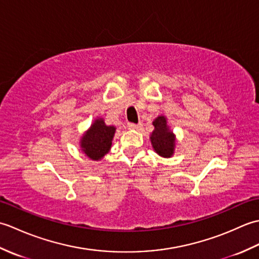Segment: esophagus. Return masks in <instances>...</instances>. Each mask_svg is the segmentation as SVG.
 <instances>
[{"instance_id":"1","label":"esophagus","mask_w":259,"mask_h":259,"mask_svg":"<svg viewBox=\"0 0 259 259\" xmlns=\"http://www.w3.org/2000/svg\"><path fill=\"white\" fill-rule=\"evenodd\" d=\"M126 126H128V129H130V130H137L140 125L136 124V123H128V125H126Z\"/></svg>"}]
</instances>
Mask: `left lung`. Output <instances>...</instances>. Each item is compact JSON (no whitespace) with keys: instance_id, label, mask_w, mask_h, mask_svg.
Masks as SVG:
<instances>
[{"instance_id":"8db88e82","label":"left lung","mask_w":259,"mask_h":259,"mask_svg":"<svg viewBox=\"0 0 259 259\" xmlns=\"http://www.w3.org/2000/svg\"><path fill=\"white\" fill-rule=\"evenodd\" d=\"M155 129L150 135V141L152 149L157 155L163 158H170L174 156L176 149V135L172 133L168 125V120L166 115H158L152 121Z\"/></svg>"}]
</instances>
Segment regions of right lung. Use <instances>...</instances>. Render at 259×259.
<instances>
[{
  "label": "right lung",
  "mask_w": 259,
  "mask_h": 259,
  "mask_svg": "<svg viewBox=\"0 0 259 259\" xmlns=\"http://www.w3.org/2000/svg\"><path fill=\"white\" fill-rule=\"evenodd\" d=\"M114 125H108L103 118H96L90 128L81 136L79 145L81 151L93 161H99L111 149L115 134Z\"/></svg>",
  "instance_id": "add662e5"
}]
</instances>
